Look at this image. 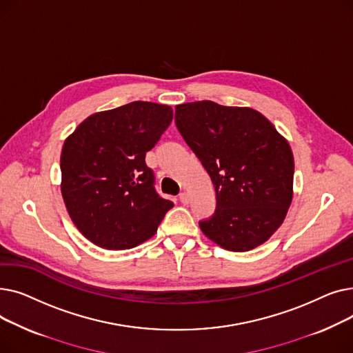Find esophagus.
<instances>
[{
	"mask_svg": "<svg viewBox=\"0 0 353 353\" xmlns=\"http://www.w3.org/2000/svg\"><path fill=\"white\" fill-rule=\"evenodd\" d=\"M179 199H180V201L183 203V205H188V203H189V194L186 192H181L179 194Z\"/></svg>",
	"mask_w": 353,
	"mask_h": 353,
	"instance_id": "esophagus-1",
	"label": "esophagus"
}]
</instances>
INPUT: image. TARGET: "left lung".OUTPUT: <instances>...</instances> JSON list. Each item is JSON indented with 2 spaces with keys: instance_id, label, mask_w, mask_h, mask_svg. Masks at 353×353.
I'll return each mask as SVG.
<instances>
[{
  "instance_id": "1",
  "label": "left lung",
  "mask_w": 353,
  "mask_h": 353,
  "mask_svg": "<svg viewBox=\"0 0 353 353\" xmlns=\"http://www.w3.org/2000/svg\"><path fill=\"white\" fill-rule=\"evenodd\" d=\"M176 125L216 190L201 232L230 252H248L279 229L293 197L288 140L259 111L203 100L176 105Z\"/></svg>"
}]
</instances>
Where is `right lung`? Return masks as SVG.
Masks as SVG:
<instances>
[{
  "instance_id": "1",
  "label": "right lung",
  "mask_w": 353,
  "mask_h": 353,
  "mask_svg": "<svg viewBox=\"0 0 353 353\" xmlns=\"http://www.w3.org/2000/svg\"><path fill=\"white\" fill-rule=\"evenodd\" d=\"M173 120L170 105L133 101L87 117L61 152V194L72 223L99 248L150 239L174 205L159 196L145 153Z\"/></svg>"
}]
</instances>
